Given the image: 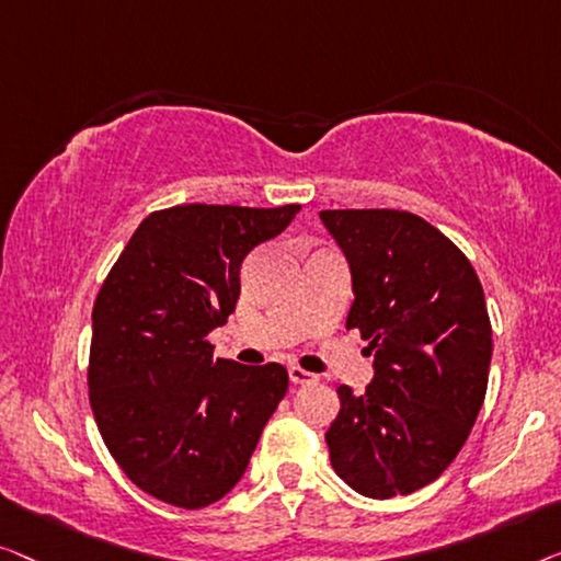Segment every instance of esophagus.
<instances>
[{"instance_id":"34e87169","label":"esophagus","mask_w":561,"mask_h":561,"mask_svg":"<svg viewBox=\"0 0 561 561\" xmlns=\"http://www.w3.org/2000/svg\"><path fill=\"white\" fill-rule=\"evenodd\" d=\"M289 381L291 383H312V381H318V376L310 374V370L299 368V366H291L289 368Z\"/></svg>"}]
</instances>
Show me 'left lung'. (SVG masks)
<instances>
[{
  "mask_svg": "<svg viewBox=\"0 0 561 561\" xmlns=\"http://www.w3.org/2000/svg\"><path fill=\"white\" fill-rule=\"evenodd\" d=\"M348 262L358 328L374 351L366 393L341 386L330 462L366 499L420 491L455 460L488 389L493 330L472 264L407 210H322Z\"/></svg>",
  "mask_w": 561,
  "mask_h": 561,
  "instance_id": "1",
  "label": "left lung"
}]
</instances>
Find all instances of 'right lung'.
Segmentation results:
<instances>
[{"label": "right lung", "mask_w": 561, "mask_h": 561, "mask_svg": "<svg viewBox=\"0 0 561 561\" xmlns=\"http://www.w3.org/2000/svg\"><path fill=\"white\" fill-rule=\"evenodd\" d=\"M302 205H175L149 213L93 305L89 391L108 453L141 491L205 508L243 478L289 386L279 363L213 358L241 264Z\"/></svg>", "instance_id": "obj_1"}]
</instances>
